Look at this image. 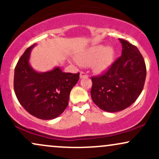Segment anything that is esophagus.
Masks as SVG:
<instances>
[{"label": "esophagus", "instance_id": "obj_1", "mask_svg": "<svg viewBox=\"0 0 159 159\" xmlns=\"http://www.w3.org/2000/svg\"><path fill=\"white\" fill-rule=\"evenodd\" d=\"M87 76H88V75H87L84 72H82V71H81V72H80V78H87Z\"/></svg>", "mask_w": 159, "mask_h": 159}]
</instances>
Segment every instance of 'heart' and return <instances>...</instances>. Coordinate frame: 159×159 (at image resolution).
<instances>
[{
    "label": "heart",
    "mask_w": 159,
    "mask_h": 159,
    "mask_svg": "<svg viewBox=\"0 0 159 159\" xmlns=\"http://www.w3.org/2000/svg\"><path fill=\"white\" fill-rule=\"evenodd\" d=\"M114 50L112 47L102 45L91 46L76 56V60L80 64L90 66L96 72L101 73L105 72L112 64L114 58Z\"/></svg>",
    "instance_id": "1"
}]
</instances>
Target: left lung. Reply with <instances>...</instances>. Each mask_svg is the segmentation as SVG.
Segmentation results:
<instances>
[{"mask_svg": "<svg viewBox=\"0 0 159 159\" xmlns=\"http://www.w3.org/2000/svg\"><path fill=\"white\" fill-rule=\"evenodd\" d=\"M122 55L102 74L93 76V101L107 112L123 111L132 105L141 93L147 76L144 59L135 45L120 39Z\"/></svg>", "mask_w": 159, "mask_h": 159, "instance_id": "8db88e82", "label": "left lung"}]
</instances>
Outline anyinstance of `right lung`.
Returning <instances> with one entry per match:
<instances>
[{"label":"right lung","instance_id":"right-lung-1","mask_svg":"<svg viewBox=\"0 0 159 159\" xmlns=\"http://www.w3.org/2000/svg\"><path fill=\"white\" fill-rule=\"evenodd\" d=\"M27 48L19 58L14 73V91L21 106L29 114L41 120L57 117L66 108L69 94L79 79V72H63L59 67L38 73L28 63Z\"/></svg>","mask_w":159,"mask_h":159}]
</instances>
